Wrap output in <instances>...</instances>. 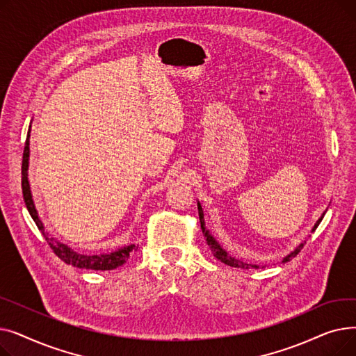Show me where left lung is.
I'll use <instances>...</instances> for the list:
<instances>
[{
    "label": "left lung",
    "mask_w": 356,
    "mask_h": 356,
    "mask_svg": "<svg viewBox=\"0 0 356 356\" xmlns=\"http://www.w3.org/2000/svg\"><path fill=\"white\" fill-rule=\"evenodd\" d=\"M197 211H199V219H200V228H202V232H203V235H204V238H207V242H208V245H209V248H211V251H212V254H213V257H216L220 263H223V264H227V266H229V267H235V268H242V270H250V268H261L263 267L264 268V266H258V264H251V263H247V261H242V259H239V258H235V257H232L227 250H223V247L219 244V242L216 241V238L209 232V229L207 228V225H204V218H203V209H202V207H200V203L197 202ZM325 213H326V211L322 213V216L317 219V222L314 223V227H313V229H312V232H314L316 231V228L319 227V223L322 222V219H323V216H325ZM305 244H306V241H303V242H300V244H298L290 254H287L283 259H282V263L284 264V263H287V261H290L291 258H294L298 252L302 251V248L305 247Z\"/></svg>",
    "instance_id": "left-lung-1"
}]
</instances>
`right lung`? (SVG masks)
Listing matches in <instances>:
<instances>
[{"mask_svg": "<svg viewBox=\"0 0 356 356\" xmlns=\"http://www.w3.org/2000/svg\"><path fill=\"white\" fill-rule=\"evenodd\" d=\"M31 127V125H30ZM29 159H30V129H29V136L26 140V145H24V153H23V165H22V188H23V197L26 202V207L29 213L31 215L34 223L39 228V231L43 234V236L46 238L47 244L50 245V248L53 250V252L58 255L63 263L78 267V268H86V270H101V271H106V270H114L122 264L127 263V259L129 258V255L133 254L134 251L138 250V245L136 244H129L125 247H121L112 252H105V254H81L73 251L70 247H67L66 244H62L56 238H53L46 229L43 222L37 213L35 204L33 200V195H31V189H30V181H29Z\"/></svg>", "mask_w": 356, "mask_h": 356, "instance_id": "obj_1", "label": "right lung"}]
</instances>
